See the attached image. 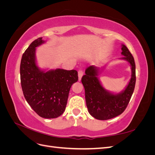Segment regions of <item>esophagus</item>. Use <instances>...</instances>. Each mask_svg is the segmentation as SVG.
<instances>
[{"label": "esophagus", "instance_id": "34e87169", "mask_svg": "<svg viewBox=\"0 0 155 155\" xmlns=\"http://www.w3.org/2000/svg\"><path fill=\"white\" fill-rule=\"evenodd\" d=\"M83 75V72L82 70H79L78 71V77H79V81H80L81 79V78Z\"/></svg>", "mask_w": 155, "mask_h": 155}]
</instances>
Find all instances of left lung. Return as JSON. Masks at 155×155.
Here are the masks:
<instances>
[{
    "instance_id": "left-lung-1",
    "label": "left lung",
    "mask_w": 155,
    "mask_h": 155,
    "mask_svg": "<svg viewBox=\"0 0 155 155\" xmlns=\"http://www.w3.org/2000/svg\"><path fill=\"white\" fill-rule=\"evenodd\" d=\"M121 50L124 57L121 59L127 61L132 70L129 83L124 91L114 94L106 91L97 77L100 69L94 65L87 67L85 75L81 78L88 112L97 120H109L121 114L127 107L134 92L136 83L134 59L124 45H122Z\"/></svg>"
}]
</instances>
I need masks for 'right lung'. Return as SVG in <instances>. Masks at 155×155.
Segmentation results:
<instances>
[{
  "label": "right lung",
  "instance_id": "obj_1",
  "mask_svg": "<svg viewBox=\"0 0 155 155\" xmlns=\"http://www.w3.org/2000/svg\"><path fill=\"white\" fill-rule=\"evenodd\" d=\"M42 39L33 41L22 55L21 87L26 100L37 114L55 118L64 112L70 87L78 81V74L75 70H41L35 62V48L45 43Z\"/></svg>",
  "mask_w": 155,
  "mask_h": 155
}]
</instances>
